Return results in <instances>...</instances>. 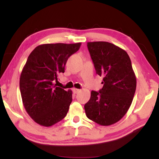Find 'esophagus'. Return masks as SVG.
Masks as SVG:
<instances>
[{
  "label": "esophagus",
  "instance_id": "34e87169",
  "mask_svg": "<svg viewBox=\"0 0 159 159\" xmlns=\"http://www.w3.org/2000/svg\"><path fill=\"white\" fill-rule=\"evenodd\" d=\"M80 91V89H78V88H73V92H74V93H75V94H77V93H79V92Z\"/></svg>",
  "mask_w": 159,
  "mask_h": 159
}]
</instances>
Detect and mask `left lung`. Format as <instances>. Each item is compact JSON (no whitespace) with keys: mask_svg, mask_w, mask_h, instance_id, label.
<instances>
[{"mask_svg":"<svg viewBox=\"0 0 159 159\" xmlns=\"http://www.w3.org/2000/svg\"><path fill=\"white\" fill-rule=\"evenodd\" d=\"M96 74L103 76V88L92 90L84 105L85 114L99 125L114 124L124 116L133 102L137 80L128 53L111 43H87Z\"/></svg>","mask_w":159,"mask_h":159,"instance_id":"8db88e82","label":"left lung"}]
</instances>
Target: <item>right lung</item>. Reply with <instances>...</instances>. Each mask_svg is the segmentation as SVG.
I'll use <instances>...</instances> for the list:
<instances>
[{
	"label": "right lung",
	"mask_w": 159,
	"mask_h": 159,
	"mask_svg": "<svg viewBox=\"0 0 159 159\" xmlns=\"http://www.w3.org/2000/svg\"><path fill=\"white\" fill-rule=\"evenodd\" d=\"M81 45L48 43L37 46L28 57L20 75V88L27 114L38 124L50 127L66 116L72 101V91L54 84L64 73L70 56Z\"/></svg>",
	"instance_id": "right-lung-1"
}]
</instances>
